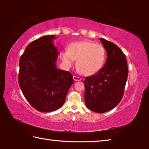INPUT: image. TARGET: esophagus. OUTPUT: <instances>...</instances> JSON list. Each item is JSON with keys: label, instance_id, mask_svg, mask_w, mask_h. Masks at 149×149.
<instances>
[{"label": "esophagus", "instance_id": "esophagus-1", "mask_svg": "<svg viewBox=\"0 0 149 149\" xmlns=\"http://www.w3.org/2000/svg\"><path fill=\"white\" fill-rule=\"evenodd\" d=\"M73 79H74V80L75 81H80L82 80L81 77H77V76H76V75H74V76H73Z\"/></svg>", "mask_w": 149, "mask_h": 149}]
</instances>
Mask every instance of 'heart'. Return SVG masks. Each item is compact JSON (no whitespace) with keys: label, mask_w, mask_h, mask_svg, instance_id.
I'll return each instance as SVG.
<instances>
[{"label":"heart","mask_w":149,"mask_h":149,"mask_svg":"<svg viewBox=\"0 0 149 149\" xmlns=\"http://www.w3.org/2000/svg\"><path fill=\"white\" fill-rule=\"evenodd\" d=\"M60 57L66 68H70L77 59V66L86 75H91L99 72L104 65L106 58L104 47L99 43L89 41L73 42L68 50H63Z\"/></svg>","instance_id":"obj_1"}]
</instances>
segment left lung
Here are the masks:
<instances>
[{"label": "left lung", "instance_id": "1", "mask_svg": "<svg viewBox=\"0 0 149 149\" xmlns=\"http://www.w3.org/2000/svg\"><path fill=\"white\" fill-rule=\"evenodd\" d=\"M107 59L100 70L85 77L84 94L88 108L98 113L113 109L121 101L128 75L125 55L115 43L100 38Z\"/></svg>", "mask_w": 149, "mask_h": 149}]
</instances>
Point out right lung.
<instances>
[{
  "label": "right lung",
  "mask_w": 149,
  "mask_h": 149,
  "mask_svg": "<svg viewBox=\"0 0 149 149\" xmlns=\"http://www.w3.org/2000/svg\"><path fill=\"white\" fill-rule=\"evenodd\" d=\"M54 35L44 36L28 45L19 61L18 84L24 96L34 109L51 112L64 104L72 75L56 68L59 52Z\"/></svg>",
  "instance_id": "add662e5"
}]
</instances>
